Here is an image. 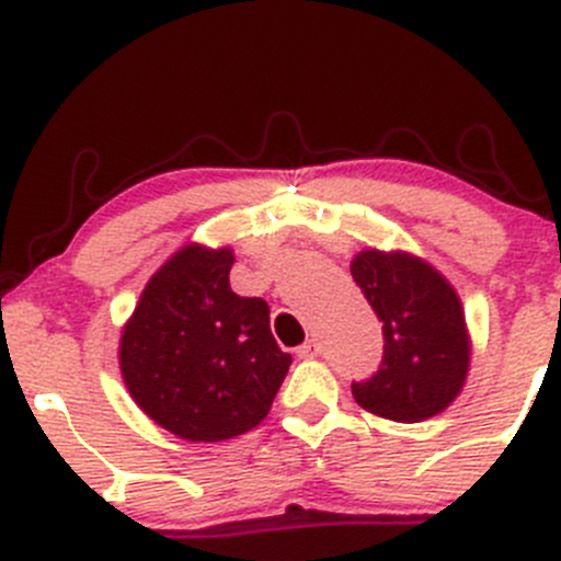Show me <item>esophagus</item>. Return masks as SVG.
Here are the masks:
<instances>
[{
  "instance_id": "esophagus-1",
  "label": "esophagus",
  "mask_w": 561,
  "mask_h": 561,
  "mask_svg": "<svg viewBox=\"0 0 561 561\" xmlns=\"http://www.w3.org/2000/svg\"><path fill=\"white\" fill-rule=\"evenodd\" d=\"M317 355H320V342L317 339H309V342L298 347V358H317Z\"/></svg>"
}]
</instances>
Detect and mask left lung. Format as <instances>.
Listing matches in <instances>:
<instances>
[{"instance_id":"1","label":"left lung","mask_w":561,"mask_h":561,"mask_svg":"<svg viewBox=\"0 0 561 561\" xmlns=\"http://www.w3.org/2000/svg\"><path fill=\"white\" fill-rule=\"evenodd\" d=\"M355 285L382 322V364L353 382L364 410L396 423H417L456 399L469 369L461 301L439 271L407 252L366 249L350 265Z\"/></svg>"}]
</instances>
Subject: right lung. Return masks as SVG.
<instances>
[{
  "label": "right lung",
  "mask_w": 561,
  "mask_h": 561,
  "mask_svg": "<svg viewBox=\"0 0 561 561\" xmlns=\"http://www.w3.org/2000/svg\"><path fill=\"white\" fill-rule=\"evenodd\" d=\"M230 265L228 247L179 249L140 293L118 344L135 404L190 443L257 426L293 360L271 333L268 304L230 290Z\"/></svg>",
  "instance_id": "obj_1"
}]
</instances>
